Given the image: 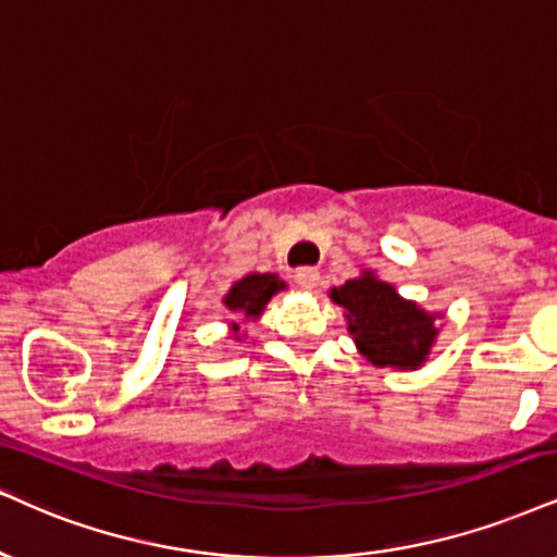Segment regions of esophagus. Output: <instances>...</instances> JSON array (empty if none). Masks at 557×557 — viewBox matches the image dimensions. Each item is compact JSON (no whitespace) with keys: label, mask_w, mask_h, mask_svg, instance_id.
Instances as JSON below:
<instances>
[{"label":"esophagus","mask_w":557,"mask_h":557,"mask_svg":"<svg viewBox=\"0 0 557 557\" xmlns=\"http://www.w3.org/2000/svg\"><path fill=\"white\" fill-rule=\"evenodd\" d=\"M294 284L299 286V289H305V292H314L318 289V284H320V271L318 268H299L297 273H294Z\"/></svg>","instance_id":"1"}]
</instances>
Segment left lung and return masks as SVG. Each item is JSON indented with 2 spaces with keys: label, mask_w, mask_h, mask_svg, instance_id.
<instances>
[{
  "label": "left lung",
  "mask_w": 557,
  "mask_h": 557,
  "mask_svg": "<svg viewBox=\"0 0 557 557\" xmlns=\"http://www.w3.org/2000/svg\"><path fill=\"white\" fill-rule=\"evenodd\" d=\"M331 299L346 310L348 333L374 367L418 369L429 359L438 335L436 318L442 314L403 299L393 284L380 281L372 271L331 289Z\"/></svg>",
  "instance_id": "left-lung-1"
}]
</instances>
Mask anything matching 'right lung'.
I'll list each match as a JSON object with an SVG mask.
<instances>
[{
    "instance_id": "right-lung-1",
    "label": "right lung",
    "mask_w": 557,
    "mask_h": 557,
    "mask_svg": "<svg viewBox=\"0 0 557 557\" xmlns=\"http://www.w3.org/2000/svg\"><path fill=\"white\" fill-rule=\"evenodd\" d=\"M284 289L286 284L276 276V273H250V276L239 278L237 284H232L230 294L224 297V307L230 312L245 314L247 320H258L273 294ZM232 327H235V333L239 331L237 322H232Z\"/></svg>"
}]
</instances>
